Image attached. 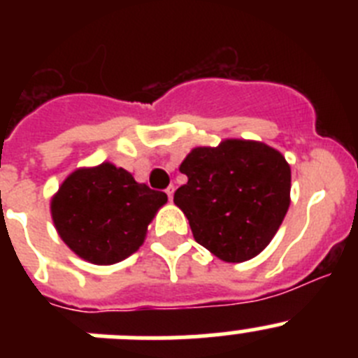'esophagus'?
<instances>
[{"label": "esophagus", "mask_w": 358, "mask_h": 358, "mask_svg": "<svg viewBox=\"0 0 358 358\" xmlns=\"http://www.w3.org/2000/svg\"><path fill=\"white\" fill-rule=\"evenodd\" d=\"M173 189H176V188H173V186H169V188L164 189V192H166V195H169L170 201H172V197H173Z\"/></svg>", "instance_id": "esophagus-1"}]
</instances>
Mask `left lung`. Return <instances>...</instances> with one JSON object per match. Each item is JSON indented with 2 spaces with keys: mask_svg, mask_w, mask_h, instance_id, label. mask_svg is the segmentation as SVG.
I'll return each instance as SVG.
<instances>
[{
  "mask_svg": "<svg viewBox=\"0 0 358 358\" xmlns=\"http://www.w3.org/2000/svg\"><path fill=\"white\" fill-rule=\"evenodd\" d=\"M186 185L173 202L194 238L220 260L238 264L260 255L280 229L290 204V166L264 143L226 140L189 152Z\"/></svg>",
  "mask_w": 358,
  "mask_h": 358,
  "instance_id": "left-lung-1",
  "label": "left lung"
}]
</instances>
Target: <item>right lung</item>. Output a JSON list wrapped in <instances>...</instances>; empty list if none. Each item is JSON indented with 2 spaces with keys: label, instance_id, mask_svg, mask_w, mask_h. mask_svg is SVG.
<instances>
[{
  "label": "right lung",
  "instance_id": "right-lung-1",
  "mask_svg": "<svg viewBox=\"0 0 358 358\" xmlns=\"http://www.w3.org/2000/svg\"><path fill=\"white\" fill-rule=\"evenodd\" d=\"M166 194L140 185L115 164L73 172L52 201V217L66 245L96 265L125 260L138 251L147 226Z\"/></svg>",
  "mask_w": 358,
  "mask_h": 358
}]
</instances>
